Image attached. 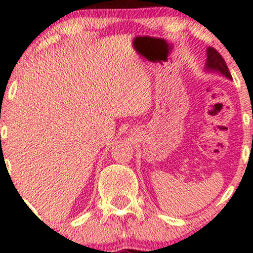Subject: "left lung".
<instances>
[{
    "label": "left lung",
    "mask_w": 253,
    "mask_h": 253,
    "mask_svg": "<svg viewBox=\"0 0 253 253\" xmlns=\"http://www.w3.org/2000/svg\"><path fill=\"white\" fill-rule=\"evenodd\" d=\"M205 70L210 73H217V74L224 75L227 79L232 80L231 74L229 72L226 63H225L224 58L220 55L219 51L215 50L214 48L207 49V61H205Z\"/></svg>",
    "instance_id": "8db88e82"
}]
</instances>
